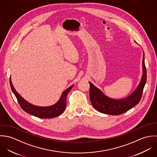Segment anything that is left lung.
<instances>
[{"mask_svg":"<svg viewBox=\"0 0 157 157\" xmlns=\"http://www.w3.org/2000/svg\"><path fill=\"white\" fill-rule=\"evenodd\" d=\"M144 56L143 52V75L140 84L130 95L124 98L119 100L111 98L89 82L90 100L92 105L96 110L109 115H120L127 112L140 102L147 79Z\"/></svg>","mask_w":157,"mask_h":157,"instance_id":"8db88e82","label":"left lung"}]
</instances>
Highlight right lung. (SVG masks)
<instances>
[{
    "label": "right lung",
    "instance_id": "right-lung-1",
    "mask_svg": "<svg viewBox=\"0 0 157 157\" xmlns=\"http://www.w3.org/2000/svg\"><path fill=\"white\" fill-rule=\"evenodd\" d=\"M10 83L11 88L15 95L19 104L20 105L21 108L24 111H25L32 115L35 117L41 118H51L56 117L65 111L67 106V97L69 92L72 89L74 85H71L65 90H64L59 99V100L54 105L49 106H37L33 105L27 101H26L22 98L14 89L12 82L11 77L10 78Z\"/></svg>",
    "mask_w": 157,
    "mask_h": 157
}]
</instances>
